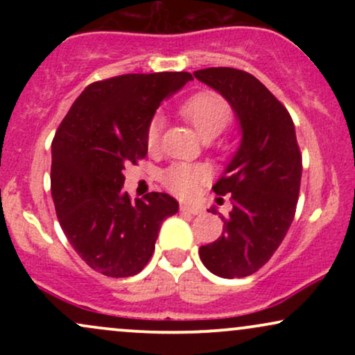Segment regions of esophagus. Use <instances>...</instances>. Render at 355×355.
I'll use <instances>...</instances> for the list:
<instances>
[{"instance_id": "esophagus-1", "label": "esophagus", "mask_w": 355, "mask_h": 355, "mask_svg": "<svg viewBox=\"0 0 355 355\" xmlns=\"http://www.w3.org/2000/svg\"><path fill=\"white\" fill-rule=\"evenodd\" d=\"M180 211H183V214H191V215H202L203 214V210L200 209V207L189 205V203H182Z\"/></svg>"}]
</instances>
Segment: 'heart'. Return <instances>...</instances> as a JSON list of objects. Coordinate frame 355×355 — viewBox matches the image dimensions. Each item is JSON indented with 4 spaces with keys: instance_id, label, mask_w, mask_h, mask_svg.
<instances>
[{
    "instance_id": "b5f03b06",
    "label": "heart",
    "mask_w": 355,
    "mask_h": 355,
    "mask_svg": "<svg viewBox=\"0 0 355 355\" xmlns=\"http://www.w3.org/2000/svg\"><path fill=\"white\" fill-rule=\"evenodd\" d=\"M182 115L193 125L197 133L203 140H211L218 137L230 123L232 110L222 96L217 93L205 92L191 96L182 105ZM160 116H155L146 128V145L148 148H155L160 140L162 132ZM207 180V170L200 165L173 164L162 173V183L172 193L178 197H193L203 182Z\"/></svg>"
}]
</instances>
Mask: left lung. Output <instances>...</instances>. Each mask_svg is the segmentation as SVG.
<instances>
[{
	"label": "left lung",
	"mask_w": 355,
	"mask_h": 355,
	"mask_svg": "<svg viewBox=\"0 0 355 355\" xmlns=\"http://www.w3.org/2000/svg\"><path fill=\"white\" fill-rule=\"evenodd\" d=\"M193 76L229 101L240 126L237 152L214 185L217 195H232V210L220 215L222 237L198 250L211 274L239 279L266 266L282 243L295 215L302 157L291 115L254 75L205 68Z\"/></svg>",
	"instance_id": "8db88e82"
}]
</instances>
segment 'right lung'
<instances>
[{
  "label": "right lung",
  "mask_w": 355,
  "mask_h": 355,
  "mask_svg": "<svg viewBox=\"0 0 355 355\" xmlns=\"http://www.w3.org/2000/svg\"><path fill=\"white\" fill-rule=\"evenodd\" d=\"M187 71L121 75L88 85L51 144V197L68 242L93 270L135 275L152 257L162 222L178 211L168 193L130 200L126 164L148 152L146 128Z\"/></svg>",
  "instance_id": "1"
}]
</instances>
